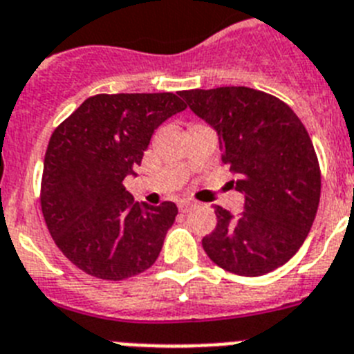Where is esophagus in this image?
Here are the masks:
<instances>
[{
    "label": "esophagus",
    "mask_w": 354,
    "mask_h": 354,
    "mask_svg": "<svg viewBox=\"0 0 354 354\" xmlns=\"http://www.w3.org/2000/svg\"><path fill=\"white\" fill-rule=\"evenodd\" d=\"M194 207H196L194 201H189V199H183V201H180V210L181 212H189V210H192Z\"/></svg>",
    "instance_id": "esophagus-1"
}]
</instances>
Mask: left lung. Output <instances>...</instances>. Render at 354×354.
<instances>
[{
    "label": "left lung",
    "mask_w": 354,
    "mask_h": 354,
    "mask_svg": "<svg viewBox=\"0 0 354 354\" xmlns=\"http://www.w3.org/2000/svg\"><path fill=\"white\" fill-rule=\"evenodd\" d=\"M180 96L217 131L221 158L244 194L239 215L215 207L217 226L203 236V250L233 274L278 269L303 245L317 214L321 171L308 131L288 104L250 87Z\"/></svg>",
    "instance_id": "1"
}]
</instances>
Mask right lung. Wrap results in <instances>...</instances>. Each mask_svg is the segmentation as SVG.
Segmentation results:
<instances>
[{"label":"right lung","mask_w":354,"mask_h":354,"mask_svg":"<svg viewBox=\"0 0 354 354\" xmlns=\"http://www.w3.org/2000/svg\"><path fill=\"white\" fill-rule=\"evenodd\" d=\"M187 104L173 94H97L53 131L41 205L55 244L101 279L131 278L158 258L178 207L133 203L124 189L153 133Z\"/></svg>","instance_id":"obj_1"}]
</instances>
